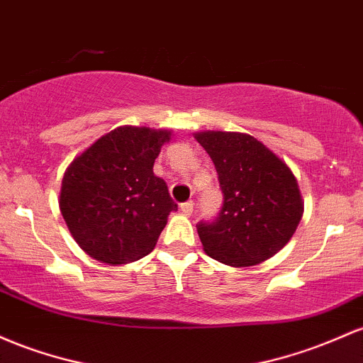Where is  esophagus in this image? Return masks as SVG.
<instances>
[{"label": "esophagus", "instance_id": "esophagus-1", "mask_svg": "<svg viewBox=\"0 0 363 363\" xmlns=\"http://www.w3.org/2000/svg\"><path fill=\"white\" fill-rule=\"evenodd\" d=\"M182 211H183V214H186V216L192 214V213H194V202H192V201L183 202V203H182Z\"/></svg>", "mask_w": 363, "mask_h": 363}]
</instances>
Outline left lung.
<instances>
[{"mask_svg":"<svg viewBox=\"0 0 363 363\" xmlns=\"http://www.w3.org/2000/svg\"><path fill=\"white\" fill-rule=\"evenodd\" d=\"M218 171L225 202L214 223L197 226L203 252L231 267L257 266L286 245L303 214L295 174L248 133H194Z\"/></svg>","mask_w":363,"mask_h":363,"instance_id":"1","label":"left lung"}]
</instances>
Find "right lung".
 Masks as SVG:
<instances>
[{
  "label": "right lung",
  "mask_w": 363,
  "mask_h": 363,
  "mask_svg": "<svg viewBox=\"0 0 363 363\" xmlns=\"http://www.w3.org/2000/svg\"><path fill=\"white\" fill-rule=\"evenodd\" d=\"M171 140L169 130L118 127L68 164L60 211L87 255L109 266L150 254L169 213L178 209L154 161Z\"/></svg>",
  "instance_id": "1"
}]
</instances>
